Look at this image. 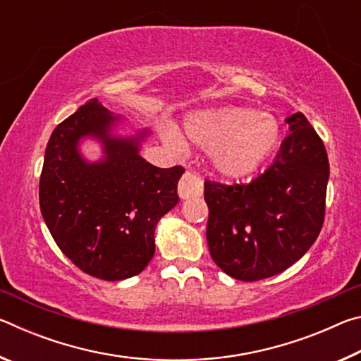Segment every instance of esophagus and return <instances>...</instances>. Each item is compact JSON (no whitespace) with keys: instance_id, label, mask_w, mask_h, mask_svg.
<instances>
[{"instance_id":"obj_1","label":"esophagus","mask_w":361,"mask_h":361,"mask_svg":"<svg viewBox=\"0 0 361 361\" xmlns=\"http://www.w3.org/2000/svg\"><path fill=\"white\" fill-rule=\"evenodd\" d=\"M204 191V181L200 180V176H197L192 172H186L181 176V180L178 183V194L181 199H191V197H199Z\"/></svg>"}]
</instances>
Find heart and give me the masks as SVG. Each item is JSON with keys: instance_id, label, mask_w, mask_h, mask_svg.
Masks as SVG:
<instances>
[{"instance_id": "obj_1", "label": "heart", "mask_w": 361, "mask_h": 361, "mask_svg": "<svg viewBox=\"0 0 361 361\" xmlns=\"http://www.w3.org/2000/svg\"><path fill=\"white\" fill-rule=\"evenodd\" d=\"M185 130L192 143L212 151L213 166L231 178L252 173L264 164L280 142V124L269 113L242 106H221L189 114ZM167 142L181 140L169 133Z\"/></svg>"}]
</instances>
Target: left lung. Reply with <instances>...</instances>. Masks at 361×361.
<instances>
[{
    "mask_svg": "<svg viewBox=\"0 0 361 361\" xmlns=\"http://www.w3.org/2000/svg\"><path fill=\"white\" fill-rule=\"evenodd\" d=\"M290 135L276 161L250 183L207 180V243L223 272L256 282L283 272L314 245L325 219L328 154L302 113L285 119Z\"/></svg>",
    "mask_w": 361,
    "mask_h": 361,
    "instance_id": "obj_1",
    "label": "left lung"
}]
</instances>
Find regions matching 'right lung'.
I'll return each mask as SVG.
<instances>
[{
    "mask_svg": "<svg viewBox=\"0 0 361 361\" xmlns=\"http://www.w3.org/2000/svg\"><path fill=\"white\" fill-rule=\"evenodd\" d=\"M119 119L92 99L54 129L39 178V207L54 240L89 276L114 282L137 276L154 256L159 219L178 204L185 169H159L138 154L137 137L111 135ZM94 136L106 157L87 163L78 140Z\"/></svg>",
    "mask_w": 361,
    "mask_h": 361,
    "instance_id": "add662e5",
    "label": "right lung"
}]
</instances>
